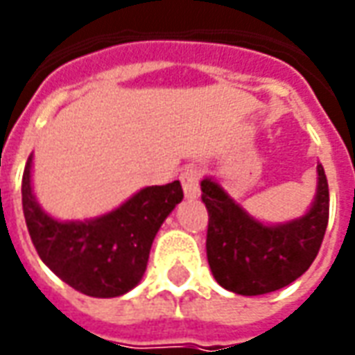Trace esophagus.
<instances>
[{
  "label": "esophagus",
  "mask_w": 355,
  "mask_h": 355,
  "mask_svg": "<svg viewBox=\"0 0 355 355\" xmlns=\"http://www.w3.org/2000/svg\"><path fill=\"white\" fill-rule=\"evenodd\" d=\"M200 178L201 171L198 167H186L180 173V182H182V188H184L188 200H196L200 196Z\"/></svg>",
  "instance_id": "1"
}]
</instances>
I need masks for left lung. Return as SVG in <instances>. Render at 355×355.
Segmentation results:
<instances>
[{"mask_svg":"<svg viewBox=\"0 0 355 355\" xmlns=\"http://www.w3.org/2000/svg\"><path fill=\"white\" fill-rule=\"evenodd\" d=\"M209 213L207 261L224 289L254 297L289 285L318 257L329 223V184L318 163V192L310 211L268 226L247 215L213 178L201 180Z\"/></svg>","mask_w":355,"mask_h":355,"instance_id":"left-lung-1","label":"left lung"}]
</instances>
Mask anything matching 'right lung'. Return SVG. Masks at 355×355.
Returning <instances> with one entry per match:
<instances>
[{
	"mask_svg": "<svg viewBox=\"0 0 355 355\" xmlns=\"http://www.w3.org/2000/svg\"><path fill=\"white\" fill-rule=\"evenodd\" d=\"M30 171L32 155L22 175V211L40 259L87 297H121L137 287L146 272L155 234L184 198L180 182L142 188L123 205L93 220L60 223L35 201Z\"/></svg>",
	"mask_w": 355,
	"mask_h": 355,
	"instance_id": "add662e5",
	"label": "right lung"
}]
</instances>
